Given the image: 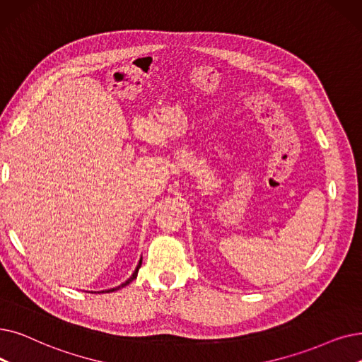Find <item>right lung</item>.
<instances>
[{
  "label": "right lung",
  "mask_w": 362,
  "mask_h": 362,
  "mask_svg": "<svg viewBox=\"0 0 362 362\" xmlns=\"http://www.w3.org/2000/svg\"><path fill=\"white\" fill-rule=\"evenodd\" d=\"M140 266H142V260H140V262H139V264H137V268H136V271H134V272H133V275H132V276H130V278H129V279H127V281H125V282H124V284H121V286H118V287H117V288H112V290H107V291H106V293H109V291H115V290H119V288H122V287H125V286H127V284H130V282H132V281H133V279H134V278H136V276H137V272H139V268H140Z\"/></svg>",
  "instance_id": "1"
}]
</instances>
